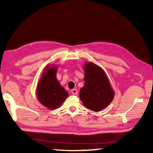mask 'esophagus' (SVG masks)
I'll return each instance as SVG.
<instances>
[{"label": "esophagus", "mask_w": 153, "mask_h": 153, "mask_svg": "<svg viewBox=\"0 0 153 153\" xmlns=\"http://www.w3.org/2000/svg\"><path fill=\"white\" fill-rule=\"evenodd\" d=\"M71 92L74 95H76V94H77V90L76 89V88H74V89L72 90Z\"/></svg>", "instance_id": "1"}]
</instances>
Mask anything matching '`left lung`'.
Masks as SVG:
<instances>
[{
  "label": "left lung",
  "instance_id": "obj_1",
  "mask_svg": "<svg viewBox=\"0 0 153 153\" xmlns=\"http://www.w3.org/2000/svg\"><path fill=\"white\" fill-rule=\"evenodd\" d=\"M85 85L80 89L79 97L84 106L98 112L107 107L114 96L106 74L99 66L87 62L84 66Z\"/></svg>",
  "mask_w": 153,
  "mask_h": 153
}]
</instances>
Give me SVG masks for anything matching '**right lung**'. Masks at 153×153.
<instances>
[{
	"instance_id": "right-lung-1",
	"label": "right lung",
	"mask_w": 153,
	"mask_h": 153,
	"mask_svg": "<svg viewBox=\"0 0 153 153\" xmlns=\"http://www.w3.org/2000/svg\"><path fill=\"white\" fill-rule=\"evenodd\" d=\"M57 68L52 66L43 72L37 87V96L42 105L49 109L59 107L68 96L56 79Z\"/></svg>"
}]
</instances>
